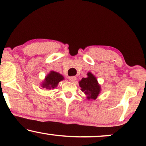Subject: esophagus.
<instances>
[{
    "instance_id": "1",
    "label": "esophagus",
    "mask_w": 146,
    "mask_h": 146,
    "mask_svg": "<svg viewBox=\"0 0 146 146\" xmlns=\"http://www.w3.org/2000/svg\"><path fill=\"white\" fill-rule=\"evenodd\" d=\"M68 80H69V81H70V82H74L76 80V78L75 76H70L68 78Z\"/></svg>"
}]
</instances>
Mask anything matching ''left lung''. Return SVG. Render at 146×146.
<instances>
[{
	"instance_id": "1",
	"label": "left lung",
	"mask_w": 146,
	"mask_h": 146,
	"mask_svg": "<svg viewBox=\"0 0 146 146\" xmlns=\"http://www.w3.org/2000/svg\"><path fill=\"white\" fill-rule=\"evenodd\" d=\"M87 78H83L80 81V86L82 91L87 96L88 99H96L100 92V86L98 84V81L92 74L88 72Z\"/></svg>"
}]
</instances>
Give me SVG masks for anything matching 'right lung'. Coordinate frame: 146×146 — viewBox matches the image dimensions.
Instances as JSON below:
<instances>
[{"label":"right lung","mask_w":146,"mask_h":146,"mask_svg":"<svg viewBox=\"0 0 146 146\" xmlns=\"http://www.w3.org/2000/svg\"><path fill=\"white\" fill-rule=\"evenodd\" d=\"M62 80H64V77L61 74L56 72L51 71L49 74H48L46 77L45 80L42 86L46 89L54 88L55 87H56L58 84Z\"/></svg>","instance_id":"obj_1"}]
</instances>
